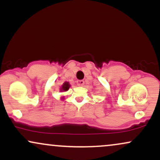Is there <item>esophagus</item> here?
<instances>
[{
  "instance_id": "esophagus-1",
  "label": "esophagus",
  "mask_w": 160,
  "mask_h": 160,
  "mask_svg": "<svg viewBox=\"0 0 160 160\" xmlns=\"http://www.w3.org/2000/svg\"><path fill=\"white\" fill-rule=\"evenodd\" d=\"M77 83H78V86H82L84 85V81H83V80H78V81H77Z\"/></svg>"
}]
</instances>
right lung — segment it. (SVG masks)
<instances>
[{
    "mask_svg": "<svg viewBox=\"0 0 160 160\" xmlns=\"http://www.w3.org/2000/svg\"><path fill=\"white\" fill-rule=\"evenodd\" d=\"M69 87H70V84L68 82H66L63 84V85H62L61 91H67L68 89H69Z\"/></svg>",
    "mask_w": 160,
    "mask_h": 160,
    "instance_id": "obj_1",
    "label": "right lung"
}]
</instances>
